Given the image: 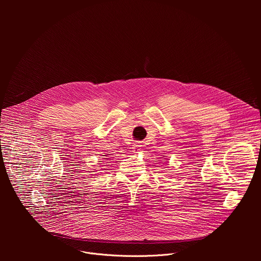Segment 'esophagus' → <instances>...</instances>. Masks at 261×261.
Segmentation results:
<instances>
[{"label":"esophagus","mask_w":261,"mask_h":261,"mask_svg":"<svg viewBox=\"0 0 261 261\" xmlns=\"http://www.w3.org/2000/svg\"><path fill=\"white\" fill-rule=\"evenodd\" d=\"M136 146H138V147H139V146H140V145H139V144H136Z\"/></svg>","instance_id":"esophagus-1"}]
</instances>
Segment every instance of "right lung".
<instances>
[{
	"label": "right lung",
	"mask_w": 261,
	"mask_h": 261,
	"mask_svg": "<svg viewBox=\"0 0 261 261\" xmlns=\"http://www.w3.org/2000/svg\"><path fill=\"white\" fill-rule=\"evenodd\" d=\"M104 156H106V155H104Z\"/></svg>",
	"instance_id": "right-lung-1"
}]
</instances>
